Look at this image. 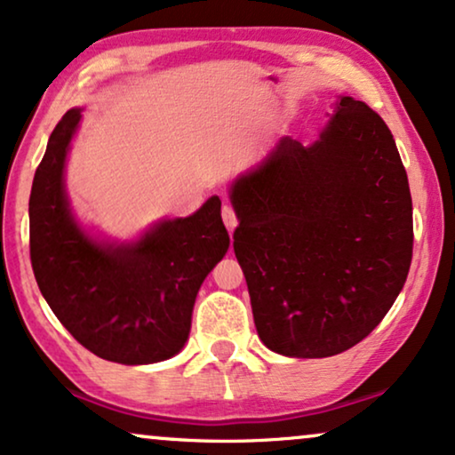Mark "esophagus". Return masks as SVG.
I'll return each instance as SVG.
<instances>
[{"instance_id":"esophagus-1","label":"esophagus","mask_w":455,"mask_h":455,"mask_svg":"<svg viewBox=\"0 0 455 455\" xmlns=\"http://www.w3.org/2000/svg\"><path fill=\"white\" fill-rule=\"evenodd\" d=\"M221 217H223V223H226L228 232L232 234L234 229H235V226H238V217H235V211L232 209V204H223Z\"/></svg>"}]
</instances>
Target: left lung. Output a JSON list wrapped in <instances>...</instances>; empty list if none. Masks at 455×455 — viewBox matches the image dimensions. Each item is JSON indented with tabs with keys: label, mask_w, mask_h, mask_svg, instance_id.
Wrapping results in <instances>:
<instances>
[{
	"label": "left lung",
	"mask_w": 455,
	"mask_h": 455,
	"mask_svg": "<svg viewBox=\"0 0 455 455\" xmlns=\"http://www.w3.org/2000/svg\"><path fill=\"white\" fill-rule=\"evenodd\" d=\"M234 252L259 339L288 357L363 340L408 278L414 221L403 163L365 102L340 98L320 140L278 141L232 186Z\"/></svg>",
	"instance_id": "8db88e82"
}]
</instances>
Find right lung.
<instances>
[{"label":"right lung","mask_w":455,"mask_h":455,"mask_svg":"<svg viewBox=\"0 0 455 455\" xmlns=\"http://www.w3.org/2000/svg\"><path fill=\"white\" fill-rule=\"evenodd\" d=\"M79 121V108L62 116L35 171V280L62 326L93 355L125 365L163 362L186 345L198 288L228 252L221 200L158 223L132 244H100L76 226L64 194V161Z\"/></svg>","instance_id":"obj_1"}]
</instances>
